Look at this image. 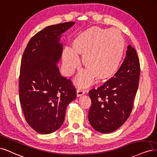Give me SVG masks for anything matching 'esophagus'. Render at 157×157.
Returning a JSON list of instances; mask_svg holds the SVG:
<instances>
[{"instance_id": "34e87169", "label": "esophagus", "mask_w": 157, "mask_h": 157, "mask_svg": "<svg viewBox=\"0 0 157 157\" xmlns=\"http://www.w3.org/2000/svg\"><path fill=\"white\" fill-rule=\"evenodd\" d=\"M85 94V92L83 91V90H81V89H78L77 90V92H76V95H77V97H82V95H83Z\"/></svg>"}]
</instances>
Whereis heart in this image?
Here are the masks:
<instances>
[{"label": "heart", "instance_id": "b5f03b06", "mask_svg": "<svg viewBox=\"0 0 157 157\" xmlns=\"http://www.w3.org/2000/svg\"><path fill=\"white\" fill-rule=\"evenodd\" d=\"M125 43L121 33L115 29L91 27L79 33L73 39L70 49L63 52V71L71 75L79 66L78 57L83 56L85 70L75 79L79 87L92 85L94 78L105 82L117 74L122 64Z\"/></svg>", "mask_w": 157, "mask_h": 157}]
</instances>
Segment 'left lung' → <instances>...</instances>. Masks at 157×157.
Segmentation results:
<instances>
[{
	"instance_id": "obj_1",
	"label": "left lung",
	"mask_w": 157,
	"mask_h": 157,
	"mask_svg": "<svg viewBox=\"0 0 157 157\" xmlns=\"http://www.w3.org/2000/svg\"><path fill=\"white\" fill-rule=\"evenodd\" d=\"M126 55L115 78L97 90L89 91L91 99L88 118L92 127L108 134L118 129L127 120L132 109L138 87L140 61L136 50L128 45Z\"/></svg>"
}]
</instances>
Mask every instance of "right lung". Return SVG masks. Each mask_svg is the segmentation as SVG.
I'll return each mask as SVG.
<instances>
[{
    "instance_id": "1",
    "label": "right lung",
    "mask_w": 157,
    "mask_h": 157,
    "mask_svg": "<svg viewBox=\"0 0 157 157\" xmlns=\"http://www.w3.org/2000/svg\"><path fill=\"white\" fill-rule=\"evenodd\" d=\"M75 24L45 27L29 40L21 60L19 100L28 124L36 132L51 134L63 124L67 105L76 97L69 79L61 76L62 34Z\"/></svg>"
}]
</instances>
